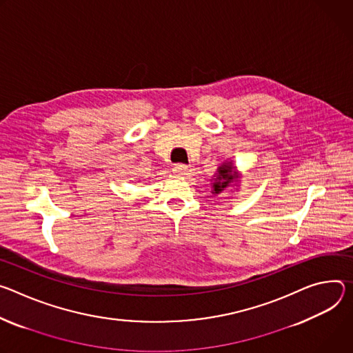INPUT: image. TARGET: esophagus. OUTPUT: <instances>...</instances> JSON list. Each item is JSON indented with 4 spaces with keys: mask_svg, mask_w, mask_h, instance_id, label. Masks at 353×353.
Instances as JSON below:
<instances>
[{
    "mask_svg": "<svg viewBox=\"0 0 353 353\" xmlns=\"http://www.w3.org/2000/svg\"><path fill=\"white\" fill-rule=\"evenodd\" d=\"M174 172L176 175H188L189 174V167L185 164H175L174 165Z\"/></svg>",
    "mask_w": 353,
    "mask_h": 353,
    "instance_id": "obj_1",
    "label": "esophagus"
}]
</instances>
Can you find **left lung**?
Here are the masks:
<instances>
[{
	"label": "left lung",
	"instance_id": "obj_1",
	"mask_svg": "<svg viewBox=\"0 0 353 353\" xmlns=\"http://www.w3.org/2000/svg\"><path fill=\"white\" fill-rule=\"evenodd\" d=\"M234 178H236V172H234V167L228 163V164H224L219 168L217 171V176L214 178V182H213V192L214 193H219L221 192L224 188L228 186V183H231L234 181Z\"/></svg>",
	"mask_w": 353,
	"mask_h": 353
}]
</instances>
